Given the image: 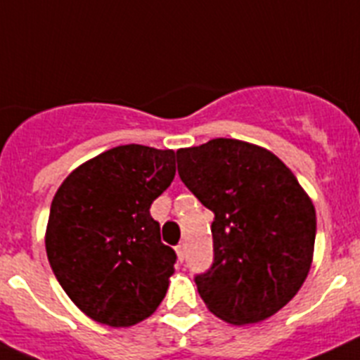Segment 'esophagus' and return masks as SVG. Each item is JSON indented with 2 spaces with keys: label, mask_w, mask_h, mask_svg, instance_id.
I'll return each mask as SVG.
<instances>
[{
  "label": "esophagus",
  "mask_w": 360,
  "mask_h": 360,
  "mask_svg": "<svg viewBox=\"0 0 360 360\" xmlns=\"http://www.w3.org/2000/svg\"><path fill=\"white\" fill-rule=\"evenodd\" d=\"M176 256H178V262H184L187 256V245L186 243H180L176 247Z\"/></svg>",
  "instance_id": "1"
}]
</instances>
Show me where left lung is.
<instances>
[{"label":"left lung","mask_w":360,"mask_h":360,"mask_svg":"<svg viewBox=\"0 0 360 360\" xmlns=\"http://www.w3.org/2000/svg\"><path fill=\"white\" fill-rule=\"evenodd\" d=\"M187 189L214 212V262L200 297L231 324L259 323L297 294L316 243V209L274 153L234 139L176 151Z\"/></svg>","instance_id":"1"}]
</instances>
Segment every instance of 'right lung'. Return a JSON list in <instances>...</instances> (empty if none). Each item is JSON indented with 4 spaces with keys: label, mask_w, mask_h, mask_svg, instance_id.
Returning <instances> with one entry per match:
<instances>
[{
    "label": "right lung",
    "mask_w": 360,
    "mask_h": 360,
    "mask_svg": "<svg viewBox=\"0 0 360 360\" xmlns=\"http://www.w3.org/2000/svg\"><path fill=\"white\" fill-rule=\"evenodd\" d=\"M176 153L119 146L84 162L57 189L46 256L63 290L88 317L133 326L157 310L176 254L160 241L151 203L173 182Z\"/></svg>",
    "instance_id": "right-lung-1"
}]
</instances>
